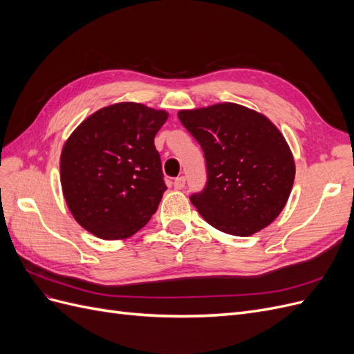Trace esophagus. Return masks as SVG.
Segmentation results:
<instances>
[{"label": "esophagus", "mask_w": 354, "mask_h": 354, "mask_svg": "<svg viewBox=\"0 0 354 354\" xmlns=\"http://www.w3.org/2000/svg\"><path fill=\"white\" fill-rule=\"evenodd\" d=\"M185 185H186V178H185V177H177V178L174 180V187L178 189V190L183 189Z\"/></svg>", "instance_id": "1"}]
</instances>
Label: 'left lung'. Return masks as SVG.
<instances>
[{
    "label": "left lung",
    "instance_id": "left-lung-1",
    "mask_svg": "<svg viewBox=\"0 0 354 354\" xmlns=\"http://www.w3.org/2000/svg\"><path fill=\"white\" fill-rule=\"evenodd\" d=\"M178 120L203 151L207 183L190 195L212 227L250 236L279 216L295 177L281 131L259 112L236 103L180 111Z\"/></svg>",
    "mask_w": 354,
    "mask_h": 354
}]
</instances>
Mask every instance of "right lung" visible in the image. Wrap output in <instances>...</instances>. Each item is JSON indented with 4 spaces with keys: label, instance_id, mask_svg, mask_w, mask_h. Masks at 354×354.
I'll use <instances>...</instances> for the list:
<instances>
[{
    "label": "right lung",
    "instance_id": "right-lung-1",
    "mask_svg": "<svg viewBox=\"0 0 354 354\" xmlns=\"http://www.w3.org/2000/svg\"><path fill=\"white\" fill-rule=\"evenodd\" d=\"M167 118L140 103H116L68 138L60 156L63 196L85 230L124 239L156 212L167 186L153 138Z\"/></svg>",
    "mask_w": 354,
    "mask_h": 354
}]
</instances>
